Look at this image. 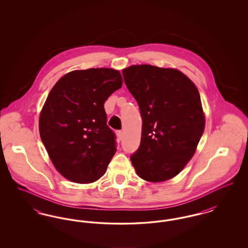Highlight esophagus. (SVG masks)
<instances>
[{
    "mask_svg": "<svg viewBox=\"0 0 248 248\" xmlns=\"http://www.w3.org/2000/svg\"><path fill=\"white\" fill-rule=\"evenodd\" d=\"M116 134H117V137H118L119 140H123V138H124V133H123L122 131H117V132H116Z\"/></svg>",
    "mask_w": 248,
    "mask_h": 248,
    "instance_id": "1",
    "label": "esophagus"
}]
</instances>
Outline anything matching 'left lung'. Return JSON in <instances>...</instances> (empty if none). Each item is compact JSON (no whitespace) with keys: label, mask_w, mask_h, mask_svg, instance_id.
Wrapping results in <instances>:
<instances>
[{"label":"left lung","mask_w":248,"mask_h":248,"mask_svg":"<svg viewBox=\"0 0 248 248\" xmlns=\"http://www.w3.org/2000/svg\"><path fill=\"white\" fill-rule=\"evenodd\" d=\"M122 72L141 113L140 146L132 165L146 181L171 179L193 157L204 130L199 91L177 69L143 64Z\"/></svg>","instance_id":"1"}]
</instances>
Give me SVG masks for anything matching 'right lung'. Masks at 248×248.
Returning a JSON list of instances; mask_svg holds the SVG:
<instances>
[{
	"mask_svg": "<svg viewBox=\"0 0 248 248\" xmlns=\"http://www.w3.org/2000/svg\"><path fill=\"white\" fill-rule=\"evenodd\" d=\"M122 84L117 70H77L61 77L48 94L40 137L55 168L70 181L92 183L105 174L116 147L104 103Z\"/></svg>",
	"mask_w": 248,
	"mask_h": 248,
	"instance_id": "1",
	"label": "right lung"
}]
</instances>
